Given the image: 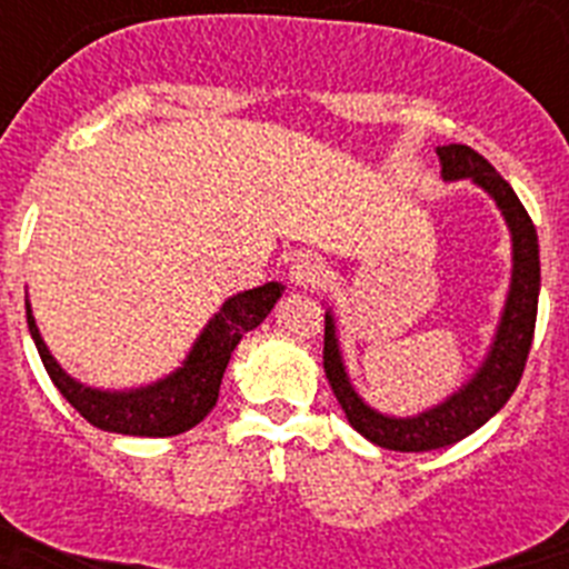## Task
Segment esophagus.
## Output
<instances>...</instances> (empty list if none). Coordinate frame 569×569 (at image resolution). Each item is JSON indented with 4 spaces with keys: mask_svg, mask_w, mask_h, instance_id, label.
I'll return each instance as SVG.
<instances>
[{
    "mask_svg": "<svg viewBox=\"0 0 569 569\" xmlns=\"http://www.w3.org/2000/svg\"><path fill=\"white\" fill-rule=\"evenodd\" d=\"M325 279V261L316 253H301L296 256L290 264V281L299 288H316Z\"/></svg>",
    "mask_w": 569,
    "mask_h": 569,
    "instance_id": "esophagus-1",
    "label": "esophagus"
}]
</instances>
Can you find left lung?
<instances>
[{
  "mask_svg": "<svg viewBox=\"0 0 569 569\" xmlns=\"http://www.w3.org/2000/svg\"><path fill=\"white\" fill-rule=\"evenodd\" d=\"M436 153L441 159V176L447 182L472 179L496 199L505 213L512 233V284L499 333L479 373L472 376L459 393L413 419H390V416L376 413L356 396L341 365L333 316H325V376L333 387L347 421L373 445L399 450V453H425V450L456 445L499 413L525 373L532 333H536V313H539V236L516 190L496 173L485 156L467 144H441Z\"/></svg>",
  "mask_w": 569,
  "mask_h": 569,
  "instance_id": "8db88e82",
  "label": "left lung"
}]
</instances>
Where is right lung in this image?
Returning <instances> with one entry per match:
<instances>
[{
	"label": "right lung",
	"mask_w": 569,
	"mask_h": 569,
	"mask_svg": "<svg viewBox=\"0 0 569 569\" xmlns=\"http://www.w3.org/2000/svg\"><path fill=\"white\" fill-rule=\"evenodd\" d=\"M281 290L284 288L279 281H268L261 288L236 293L233 299L224 301L222 310L202 330L184 367H179L168 379L156 381L150 387H139V390H128V393L93 390V387H84L77 379H70L57 365V359L48 353L37 321L30 316V305H24V308H28V330L37 341V350L42 356L50 381L59 387V393L70 401V407L82 419H88L99 430H108V433L162 439V436L184 433L213 410L230 353L236 350L241 336L259 328L261 321L268 319Z\"/></svg>",
	"instance_id": "add662e5"
}]
</instances>
